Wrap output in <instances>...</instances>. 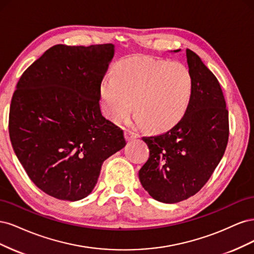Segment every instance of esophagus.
<instances>
[{
	"instance_id": "34e87169",
	"label": "esophagus",
	"mask_w": 254,
	"mask_h": 254,
	"mask_svg": "<svg viewBox=\"0 0 254 254\" xmlns=\"http://www.w3.org/2000/svg\"><path fill=\"white\" fill-rule=\"evenodd\" d=\"M125 135H126V139L128 141H131V140L135 139V137L139 136V134L135 133L134 131H131V130H129V129L125 130Z\"/></svg>"
}]
</instances>
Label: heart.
<instances>
[{
    "instance_id": "heart-1",
    "label": "heart",
    "mask_w": 254,
    "mask_h": 254,
    "mask_svg": "<svg viewBox=\"0 0 254 254\" xmlns=\"http://www.w3.org/2000/svg\"><path fill=\"white\" fill-rule=\"evenodd\" d=\"M193 78L183 64L133 56L118 61L114 75L107 74L99 84L105 117L118 123L133 108L137 123L153 131L173 127L187 112Z\"/></svg>"
}]
</instances>
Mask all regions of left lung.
I'll use <instances>...</instances> for the list:
<instances>
[{
  "mask_svg": "<svg viewBox=\"0 0 254 254\" xmlns=\"http://www.w3.org/2000/svg\"><path fill=\"white\" fill-rule=\"evenodd\" d=\"M187 61L193 78L187 112L168 131L142 137L149 158L139 172L141 184L153 199L165 203L186 200L202 189L229 139V112L217 78L189 49Z\"/></svg>",
  "mask_w": 254,
  "mask_h": 254,
  "instance_id": "obj_1",
  "label": "left lung"
}]
</instances>
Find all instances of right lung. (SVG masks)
Returning <instances> with one entry per match:
<instances>
[{"mask_svg": "<svg viewBox=\"0 0 254 254\" xmlns=\"http://www.w3.org/2000/svg\"><path fill=\"white\" fill-rule=\"evenodd\" d=\"M114 55L111 43L57 44L22 74L11 98L12 148L44 193L76 201L93 190L106 159L126 145L103 117L99 84Z\"/></svg>", "mask_w": 254, "mask_h": 254, "instance_id": "obj_1", "label": "right lung"}]
</instances>
